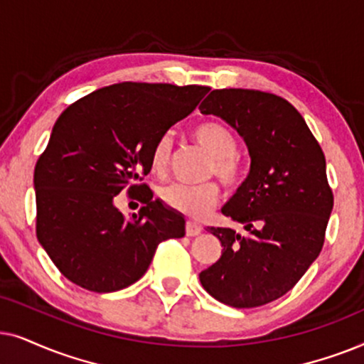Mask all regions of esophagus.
<instances>
[{"label":"esophagus","instance_id":"34e87169","mask_svg":"<svg viewBox=\"0 0 364 364\" xmlns=\"http://www.w3.org/2000/svg\"><path fill=\"white\" fill-rule=\"evenodd\" d=\"M185 231H186V236H198V235H200V232L203 231V228H201L200 225H198V223L186 221Z\"/></svg>","mask_w":364,"mask_h":364}]
</instances>
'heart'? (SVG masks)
I'll return each instance as SVG.
<instances>
[{"label":"heart","mask_w":364,"mask_h":364,"mask_svg":"<svg viewBox=\"0 0 364 364\" xmlns=\"http://www.w3.org/2000/svg\"><path fill=\"white\" fill-rule=\"evenodd\" d=\"M193 138L211 154V161L208 164V176H216L223 186L236 188L241 181V161L238 158V139L230 126L221 121H205L193 129ZM173 139L169 134H163L154 143L149 156V166L153 173L166 174L169 163H171ZM161 201L169 210L179 215L201 220L216 206L220 200V188L216 183L206 181L201 185H179L173 183L161 188L159 191Z\"/></svg>","instance_id":"heart-1"}]
</instances>
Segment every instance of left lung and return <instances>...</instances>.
I'll use <instances>...</instances> for the list:
<instances>
[{
    "label": "left lung",
    "mask_w": 364,
    "mask_h": 364,
    "mask_svg": "<svg viewBox=\"0 0 364 364\" xmlns=\"http://www.w3.org/2000/svg\"><path fill=\"white\" fill-rule=\"evenodd\" d=\"M200 111L228 121L251 156L248 178L221 210L248 232L208 228L223 253L200 281L228 306H263L287 294L321 253L333 210L326 159L303 116L278 95L213 90Z\"/></svg>",
    "instance_id": "left-lung-1"
}]
</instances>
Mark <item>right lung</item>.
<instances>
[{"instance_id": "1", "label": "right lung", "mask_w": 364, "mask_h": 364, "mask_svg": "<svg viewBox=\"0 0 364 364\" xmlns=\"http://www.w3.org/2000/svg\"><path fill=\"white\" fill-rule=\"evenodd\" d=\"M210 90L124 81L63 111L35 166L36 236L71 283L118 291L146 273L161 241L185 236L183 216L154 201L143 178L154 143ZM121 191L145 205L132 220L112 205Z\"/></svg>"}]
</instances>
